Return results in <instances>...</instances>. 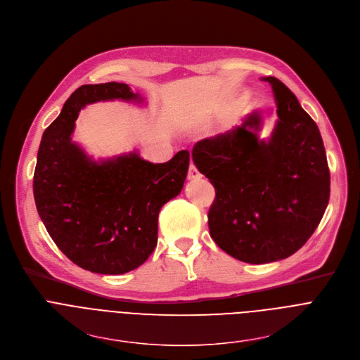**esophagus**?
I'll return each instance as SVG.
<instances>
[{"label":"esophagus","mask_w":360,"mask_h":360,"mask_svg":"<svg viewBox=\"0 0 360 360\" xmlns=\"http://www.w3.org/2000/svg\"><path fill=\"white\" fill-rule=\"evenodd\" d=\"M200 176H202V175H200V172L198 171L196 165H195L193 162H191L189 171H188V179H198V178H200Z\"/></svg>","instance_id":"34e87169"}]
</instances>
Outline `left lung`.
Instances as JSON below:
<instances>
[{
  "label": "left lung",
  "instance_id": "1",
  "mask_svg": "<svg viewBox=\"0 0 360 360\" xmlns=\"http://www.w3.org/2000/svg\"><path fill=\"white\" fill-rule=\"evenodd\" d=\"M278 122L259 140L253 112L231 131L200 140L192 158L214 186L209 233L229 256L250 264L283 260L300 250L318 227L330 193L321 133L294 93L277 77Z\"/></svg>",
  "mask_w": 360,
  "mask_h": 360
}]
</instances>
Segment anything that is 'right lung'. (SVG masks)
<instances>
[{"label": "right lung", "instance_id": "add662e5", "mask_svg": "<svg viewBox=\"0 0 360 360\" xmlns=\"http://www.w3.org/2000/svg\"><path fill=\"white\" fill-rule=\"evenodd\" d=\"M140 100L129 84H83L45 130L34 174L38 213L59 250L76 266L100 274H124L151 256L161 207L179 195L189 151L164 164L137 153L91 161L70 136L80 108L100 100Z\"/></svg>", "mask_w": 360, "mask_h": 360}]
</instances>
